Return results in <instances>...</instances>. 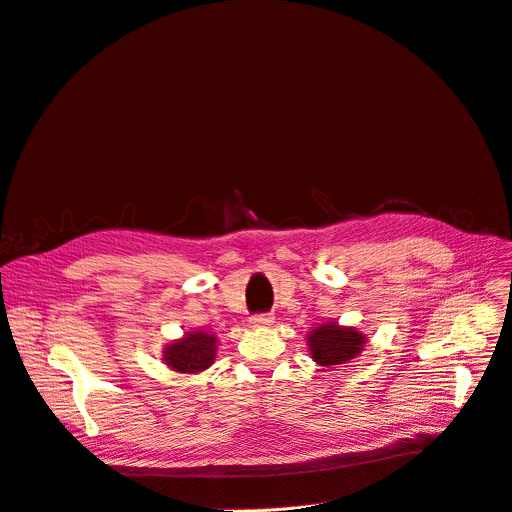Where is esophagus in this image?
<instances>
[{
    "label": "esophagus",
    "instance_id": "esophagus-1",
    "mask_svg": "<svg viewBox=\"0 0 512 512\" xmlns=\"http://www.w3.org/2000/svg\"><path fill=\"white\" fill-rule=\"evenodd\" d=\"M249 324H251L253 328H268V326L274 324V316H272V314H259V316H253V318L249 320Z\"/></svg>",
    "mask_w": 512,
    "mask_h": 512
}]
</instances>
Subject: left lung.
Wrapping results in <instances>:
<instances>
[{"label":"left lung","mask_w":512,"mask_h":512,"mask_svg":"<svg viewBox=\"0 0 512 512\" xmlns=\"http://www.w3.org/2000/svg\"><path fill=\"white\" fill-rule=\"evenodd\" d=\"M309 355L322 368H335L358 358L366 347V335L355 326H341L339 322L318 324L307 335Z\"/></svg>","instance_id":"obj_1"}]
</instances>
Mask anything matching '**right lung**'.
<instances>
[{
	"instance_id": "add662e5",
	"label": "right lung",
	"mask_w": 512,
	"mask_h": 512,
	"mask_svg": "<svg viewBox=\"0 0 512 512\" xmlns=\"http://www.w3.org/2000/svg\"><path fill=\"white\" fill-rule=\"evenodd\" d=\"M217 345V337L211 332H184L182 339H175L163 347V364L177 374H198L215 362Z\"/></svg>"
}]
</instances>
